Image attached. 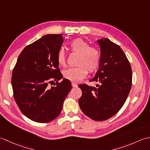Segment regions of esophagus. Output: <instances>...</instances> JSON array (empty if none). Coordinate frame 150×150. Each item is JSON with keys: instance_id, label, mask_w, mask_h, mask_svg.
Here are the masks:
<instances>
[{"instance_id": "obj_1", "label": "esophagus", "mask_w": 150, "mask_h": 150, "mask_svg": "<svg viewBox=\"0 0 150 150\" xmlns=\"http://www.w3.org/2000/svg\"><path fill=\"white\" fill-rule=\"evenodd\" d=\"M72 86L73 87H77V84L74 83V82H72Z\"/></svg>"}]
</instances>
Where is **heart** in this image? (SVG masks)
I'll return each instance as SVG.
<instances>
[{
    "label": "heart",
    "instance_id": "1",
    "mask_svg": "<svg viewBox=\"0 0 150 150\" xmlns=\"http://www.w3.org/2000/svg\"><path fill=\"white\" fill-rule=\"evenodd\" d=\"M71 49L79 54L76 67H71L63 71L64 78L72 82H78L87 75L88 71L92 72L100 64V54L95 48H91L86 41L81 38L76 39L70 43ZM57 62L61 65L66 63V53L63 48L58 51Z\"/></svg>",
    "mask_w": 150,
    "mask_h": 150
}]
</instances>
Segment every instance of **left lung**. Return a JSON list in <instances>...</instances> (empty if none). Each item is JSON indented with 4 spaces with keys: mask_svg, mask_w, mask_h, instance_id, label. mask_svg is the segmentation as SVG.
Here are the masks:
<instances>
[{
    "mask_svg": "<svg viewBox=\"0 0 150 150\" xmlns=\"http://www.w3.org/2000/svg\"><path fill=\"white\" fill-rule=\"evenodd\" d=\"M97 42L100 48L99 68L90 81L99 84L79 85L82 95L78 103L88 117L103 121L117 114L124 104L132 84V72L120 46L104 38Z\"/></svg>",
    "mask_w": 150,
    "mask_h": 150,
    "instance_id": "obj_1",
    "label": "left lung"
}]
</instances>
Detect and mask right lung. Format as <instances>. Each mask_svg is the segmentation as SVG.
<instances>
[{
    "label": "right lung",
    "instance_id": "obj_1",
    "mask_svg": "<svg viewBox=\"0 0 150 150\" xmlns=\"http://www.w3.org/2000/svg\"><path fill=\"white\" fill-rule=\"evenodd\" d=\"M63 42L62 34H48L27 46L21 52L12 72L11 85L15 102L21 111L39 123L57 118L72 88L66 78L56 86L63 75L57 56Z\"/></svg>",
    "mask_w": 150,
    "mask_h": 150
}]
</instances>
